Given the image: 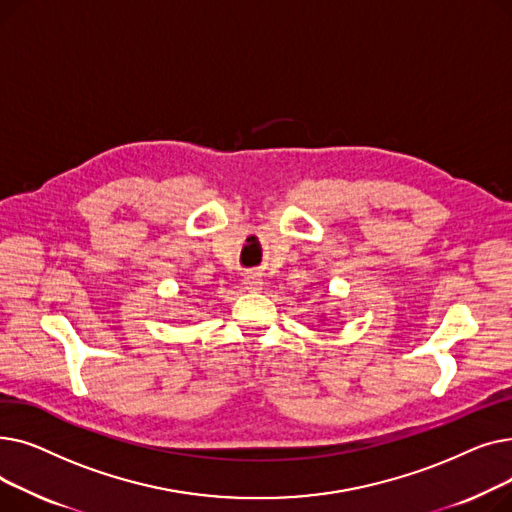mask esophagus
Segmentation results:
<instances>
[{
    "label": "esophagus",
    "instance_id": "1",
    "mask_svg": "<svg viewBox=\"0 0 512 512\" xmlns=\"http://www.w3.org/2000/svg\"><path fill=\"white\" fill-rule=\"evenodd\" d=\"M242 284H245L247 290H261L263 280L257 274H249V276H245V280H242Z\"/></svg>",
    "mask_w": 512,
    "mask_h": 512
}]
</instances>
